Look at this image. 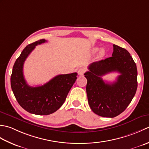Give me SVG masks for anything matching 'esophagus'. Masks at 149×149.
Listing matches in <instances>:
<instances>
[{
	"label": "esophagus",
	"mask_w": 149,
	"mask_h": 149,
	"mask_svg": "<svg viewBox=\"0 0 149 149\" xmlns=\"http://www.w3.org/2000/svg\"><path fill=\"white\" fill-rule=\"evenodd\" d=\"M86 71V69L85 68H80V69H78V73L80 76H82L84 74V72Z\"/></svg>",
	"instance_id": "1"
}]
</instances>
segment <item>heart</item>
I'll return each instance as SVG.
<instances>
[{
    "mask_svg": "<svg viewBox=\"0 0 149 149\" xmlns=\"http://www.w3.org/2000/svg\"><path fill=\"white\" fill-rule=\"evenodd\" d=\"M98 51V49L97 48H95V49H94V52H96V51ZM105 50L104 49H101L100 50V51L99 52V54H98V57L99 58H102L104 56H105Z\"/></svg>",
    "mask_w": 149,
    "mask_h": 149,
    "instance_id": "b5f03b06",
    "label": "heart"
}]
</instances>
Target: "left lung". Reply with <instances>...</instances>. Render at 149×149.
Returning a JSON list of instances; mask_svg holds the SVG:
<instances>
[{"mask_svg": "<svg viewBox=\"0 0 149 149\" xmlns=\"http://www.w3.org/2000/svg\"><path fill=\"white\" fill-rule=\"evenodd\" d=\"M84 74L87 83L88 103L95 114L114 118L125 110L134 96L138 87L136 63L124 48L113 45L111 57L92 63ZM120 74L116 82L106 83L101 77L109 72Z\"/></svg>", "mask_w": 149, "mask_h": 149, "instance_id": "obj_1", "label": "left lung"}]
</instances>
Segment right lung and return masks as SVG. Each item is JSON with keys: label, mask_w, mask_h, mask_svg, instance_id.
I'll return each mask as SVG.
<instances>
[{"label": "right lung", "mask_w": 149, "mask_h": 149, "mask_svg": "<svg viewBox=\"0 0 149 149\" xmlns=\"http://www.w3.org/2000/svg\"><path fill=\"white\" fill-rule=\"evenodd\" d=\"M47 42L45 39L29 44L24 48L15 61L11 76V86L18 103L29 113L48 115L56 111L64 103L77 80V72L59 74L43 86L31 87L26 83L23 66L27 57L36 45Z\"/></svg>", "instance_id": "right-lung-1"}]
</instances>
